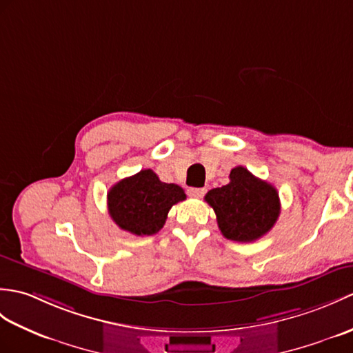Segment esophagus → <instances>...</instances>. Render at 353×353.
Wrapping results in <instances>:
<instances>
[{
    "label": "esophagus",
    "instance_id": "obj_1",
    "mask_svg": "<svg viewBox=\"0 0 353 353\" xmlns=\"http://www.w3.org/2000/svg\"><path fill=\"white\" fill-rule=\"evenodd\" d=\"M188 194H190V196H194V199H201V196L206 194V190H204V188H190Z\"/></svg>",
    "mask_w": 353,
    "mask_h": 353
}]
</instances>
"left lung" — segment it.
<instances>
[{
	"mask_svg": "<svg viewBox=\"0 0 353 353\" xmlns=\"http://www.w3.org/2000/svg\"><path fill=\"white\" fill-rule=\"evenodd\" d=\"M204 200L215 210L224 237L236 242H254L265 236L280 216L281 204L275 188L236 167L230 182L210 190Z\"/></svg>",
	"mask_w": 353,
	"mask_h": 353,
	"instance_id": "obj_1",
	"label": "left lung"
}]
</instances>
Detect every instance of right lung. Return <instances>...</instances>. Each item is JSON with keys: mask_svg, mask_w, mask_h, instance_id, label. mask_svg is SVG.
I'll return each instance as SVG.
<instances>
[{"mask_svg": "<svg viewBox=\"0 0 353 353\" xmlns=\"http://www.w3.org/2000/svg\"><path fill=\"white\" fill-rule=\"evenodd\" d=\"M185 199L179 185L163 183L152 170H141L111 188L108 212L121 230L150 236L165 224L170 209Z\"/></svg>", "mask_w": 353, "mask_h": 353, "instance_id": "1", "label": "right lung"}]
</instances>
